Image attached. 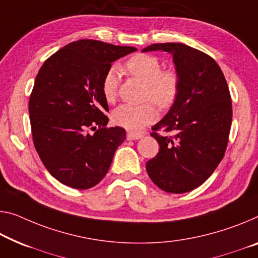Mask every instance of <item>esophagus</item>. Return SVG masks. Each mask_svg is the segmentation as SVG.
I'll use <instances>...</instances> for the list:
<instances>
[{"label":"esophagus","mask_w":258,"mask_h":258,"mask_svg":"<svg viewBox=\"0 0 258 258\" xmlns=\"http://www.w3.org/2000/svg\"><path fill=\"white\" fill-rule=\"evenodd\" d=\"M143 137V135L141 134H135V133H128L126 135V138H128L129 141H136V140H140V138Z\"/></svg>","instance_id":"34e87169"}]
</instances>
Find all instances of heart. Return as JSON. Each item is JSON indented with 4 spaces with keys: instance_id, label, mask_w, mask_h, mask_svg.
I'll return each instance as SVG.
<instances>
[{
    "instance_id": "obj_1",
    "label": "heart",
    "mask_w": 258,
    "mask_h": 258,
    "mask_svg": "<svg viewBox=\"0 0 258 258\" xmlns=\"http://www.w3.org/2000/svg\"><path fill=\"white\" fill-rule=\"evenodd\" d=\"M124 70L146 84L145 98L151 99L160 108H169L175 102L180 91V78L176 71L162 70L159 58L150 54H136L124 63ZM118 74L115 68L107 70L101 82V92L107 102L117 96ZM158 112L152 102L140 106L121 105L113 110L112 120L129 132H140L157 120Z\"/></svg>"
}]
</instances>
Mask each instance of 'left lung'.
Segmentation results:
<instances>
[{"label":"left lung","mask_w":258,"mask_h":258,"mask_svg":"<svg viewBox=\"0 0 258 258\" xmlns=\"http://www.w3.org/2000/svg\"><path fill=\"white\" fill-rule=\"evenodd\" d=\"M173 55L180 91L168 113L152 126L159 152L146 162L150 179L172 194L191 191L224 158L232 124V100L225 76L211 56L183 43H153L142 51ZM164 130L173 137L158 134Z\"/></svg>","instance_id":"obj_1"}]
</instances>
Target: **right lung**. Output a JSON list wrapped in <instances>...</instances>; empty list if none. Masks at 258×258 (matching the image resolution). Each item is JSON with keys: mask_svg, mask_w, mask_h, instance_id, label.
Wrapping results in <instances>:
<instances>
[{"mask_svg": "<svg viewBox=\"0 0 258 258\" xmlns=\"http://www.w3.org/2000/svg\"><path fill=\"white\" fill-rule=\"evenodd\" d=\"M136 50L83 39L57 50L39 70L29 102L33 143L61 183L89 189L108 172L125 130L106 126L108 105L101 82L112 62Z\"/></svg>", "mask_w": 258, "mask_h": 258, "instance_id": "right-lung-1", "label": "right lung"}]
</instances>
